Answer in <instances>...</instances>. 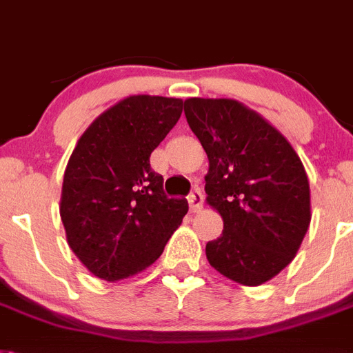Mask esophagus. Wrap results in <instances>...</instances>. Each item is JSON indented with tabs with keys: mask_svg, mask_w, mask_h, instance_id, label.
<instances>
[{
	"mask_svg": "<svg viewBox=\"0 0 353 353\" xmlns=\"http://www.w3.org/2000/svg\"><path fill=\"white\" fill-rule=\"evenodd\" d=\"M203 194L201 190H192L190 195H188V206H190V212H201L203 210Z\"/></svg>",
	"mask_w": 353,
	"mask_h": 353,
	"instance_id": "esophagus-1",
	"label": "esophagus"
}]
</instances>
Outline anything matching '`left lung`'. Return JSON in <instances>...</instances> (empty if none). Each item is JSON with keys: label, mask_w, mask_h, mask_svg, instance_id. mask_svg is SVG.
Returning a JSON list of instances; mask_svg holds the SVG:
<instances>
[{"label": "left lung", "mask_w": 353, "mask_h": 353, "mask_svg": "<svg viewBox=\"0 0 353 353\" xmlns=\"http://www.w3.org/2000/svg\"><path fill=\"white\" fill-rule=\"evenodd\" d=\"M185 117L208 154L206 201L224 221L206 259L236 283L268 282L291 263L309 230L303 165L269 121L236 100L188 99Z\"/></svg>", "instance_id": "obj_1"}]
</instances>
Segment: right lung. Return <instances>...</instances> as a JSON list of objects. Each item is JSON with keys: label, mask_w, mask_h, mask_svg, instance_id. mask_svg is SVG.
<instances>
[{"label": "right lung", "mask_w": 353, "mask_h": 353, "mask_svg": "<svg viewBox=\"0 0 353 353\" xmlns=\"http://www.w3.org/2000/svg\"><path fill=\"white\" fill-rule=\"evenodd\" d=\"M181 112L179 99L134 94L102 112L71 154L61 219L71 251L94 276L114 282L149 268L188 212L150 168Z\"/></svg>", "instance_id": "1"}]
</instances>
